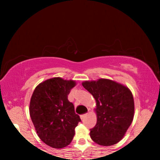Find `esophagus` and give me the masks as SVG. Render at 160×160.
Listing matches in <instances>:
<instances>
[{
  "label": "esophagus",
  "mask_w": 160,
  "mask_h": 160,
  "mask_svg": "<svg viewBox=\"0 0 160 160\" xmlns=\"http://www.w3.org/2000/svg\"><path fill=\"white\" fill-rule=\"evenodd\" d=\"M87 116V113H84V114H82V115H81L80 116V117H81V119H84L85 117H86Z\"/></svg>",
  "instance_id": "esophagus-1"
}]
</instances>
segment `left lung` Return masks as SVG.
Here are the masks:
<instances>
[{
	"instance_id": "obj_1",
	"label": "left lung",
	"mask_w": 160,
	"mask_h": 160,
	"mask_svg": "<svg viewBox=\"0 0 160 160\" xmlns=\"http://www.w3.org/2000/svg\"><path fill=\"white\" fill-rule=\"evenodd\" d=\"M96 101L97 123L90 129L93 141L111 146L122 139L134 117V100L128 87L112 80L100 78L82 83Z\"/></svg>"
}]
</instances>
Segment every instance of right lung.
<instances>
[{"mask_svg":"<svg viewBox=\"0 0 160 160\" xmlns=\"http://www.w3.org/2000/svg\"><path fill=\"white\" fill-rule=\"evenodd\" d=\"M76 85L72 80L49 78L36 87L30 102V115L38 137L52 148H64L73 140L81 122L68 99Z\"/></svg>","mask_w":160,"mask_h":160,"instance_id":"1","label":"right lung"}]
</instances>
